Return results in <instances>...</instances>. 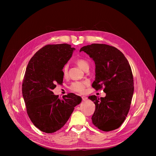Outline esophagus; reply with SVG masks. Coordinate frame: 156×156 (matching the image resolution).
Returning <instances> with one entry per match:
<instances>
[{
	"label": "esophagus",
	"instance_id": "esophagus-1",
	"mask_svg": "<svg viewBox=\"0 0 156 156\" xmlns=\"http://www.w3.org/2000/svg\"><path fill=\"white\" fill-rule=\"evenodd\" d=\"M81 98H82V100H83V101H86V100L87 99V98L86 97V96H82Z\"/></svg>",
	"mask_w": 156,
	"mask_h": 156
}]
</instances>
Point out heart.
<instances>
[{
    "mask_svg": "<svg viewBox=\"0 0 156 156\" xmlns=\"http://www.w3.org/2000/svg\"><path fill=\"white\" fill-rule=\"evenodd\" d=\"M75 62L76 64L80 66V67L83 70H86L87 69L89 68V63L88 62L82 58H78L75 60ZM68 71H69V65H65L62 69V74L64 77H66L68 75ZM90 83L87 81H75L73 82L70 88V90L74 92H76L80 94L84 93L86 90V87L89 85Z\"/></svg>",
    "mask_w": 156,
    "mask_h": 156,
    "instance_id": "obj_1",
    "label": "heart"
}]
</instances>
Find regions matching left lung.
<instances>
[{
  "mask_svg": "<svg viewBox=\"0 0 156 156\" xmlns=\"http://www.w3.org/2000/svg\"><path fill=\"white\" fill-rule=\"evenodd\" d=\"M96 64V78L92 84L97 91L103 88L105 98L93 95L88 98L96 105L93 124L101 130L119 128L125 120L134 92L131 66L123 54L115 47L92 44L81 48Z\"/></svg>",
  "mask_w": 156,
  "mask_h": 156,
  "instance_id": "8db88e82",
  "label": "left lung"
}]
</instances>
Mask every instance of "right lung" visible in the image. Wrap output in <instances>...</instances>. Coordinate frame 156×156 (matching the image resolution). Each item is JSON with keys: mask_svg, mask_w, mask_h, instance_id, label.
<instances>
[{"mask_svg": "<svg viewBox=\"0 0 156 156\" xmlns=\"http://www.w3.org/2000/svg\"><path fill=\"white\" fill-rule=\"evenodd\" d=\"M68 44H48L30 59L22 84V94L27 114L35 126L46 133L62 128L75 107L81 102L73 93L62 99L54 94L55 84L63 82L62 69L71 58L75 48Z\"/></svg>", "mask_w": 156, "mask_h": 156, "instance_id": "add662e5", "label": "right lung"}]
</instances>
